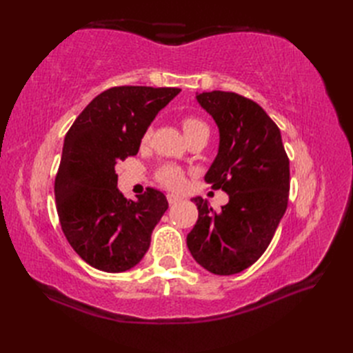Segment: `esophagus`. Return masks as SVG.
<instances>
[{
  "label": "esophagus",
  "instance_id": "esophagus-1",
  "mask_svg": "<svg viewBox=\"0 0 353 353\" xmlns=\"http://www.w3.org/2000/svg\"><path fill=\"white\" fill-rule=\"evenodd\" d=\"M166 199H168V201H169V205H175V203L183 200V199H181V197L176 196V194H168Z\"/></svg>",
  "mask_w": 353,
  "mask_h": 353
}]
</instances>
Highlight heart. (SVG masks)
Instances as JSON below:
<instances>
[{
    "label": "heart",
    "instance_id": "b5f03b06",
    "mask_svg": "<svg viewBox=\"0 0 353 353\" xmlns=\"http://www.w3.org/2000/svg\"><path fill=\"white\" fill-rule=\"evenodd\" d=\"M183 130L185 137L188 138L190 135H194L200 131H209L208 125L200 121L196 116H185L183 119ZM152 130H147L144 134V141H147L150 138ZM156 178L162 185L168 188H179L184 183V170L181 169L176 165H163L157 169Z\"/></svg>",
    "mask_w": 353,
    "mask_h": 353
}]
</instances>
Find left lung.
Masks as SVG:
<instances>
[{
  "instance_id": "obj_1",
  "label": "left lung",
  "mask_w": 353,
  "mask_h": 353,
  "mask_svg": "<svg viewBox=\"0 0 353 353\" xmlns=\"http://www.w3.org/2000/svg\"><path fill=\"white\" fill-rule=\"evenodd\" d=\"M216 122L218 154L205 181L230 197L221 212L194 197L199 219L188 232L190 253L203 268L232 275L249 268L268 248L284 215L290 162L279 126L258 103L236 92L197 94Z\"/></svg>"
}]
</instances>
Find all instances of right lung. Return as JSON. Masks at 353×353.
Wrapping results in <instances>:
<instances>
[{
  "label": "right lung",
  "mask_w": 353,
  "mask_h": 353,
  "mask_svg": "<svg viewBox=\"0 0 353 353\" xmlns=\"http://www.w3.org/2000/svg\"><path fill=\"white\" fill-rule=\"evenodd\" d=\"M179 91L105 90L82 110L65 137L54 184L57 213L69 244L94 268L128 271L150 248L168 200L154 188L126 200L117 188L114 168L138 153L147 128Z\"/></svg>",
  "instance_id": "1"
}]
</instances>
